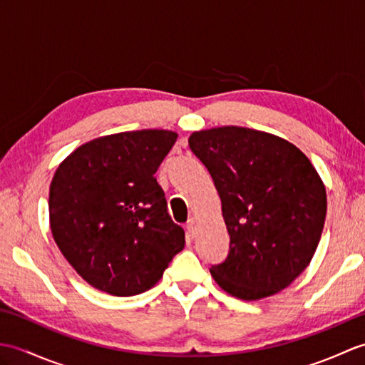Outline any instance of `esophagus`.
<instances>
[{
  "label": "esophagus",
  "instance_id": "1",
  "mask_svg": "<svg viewBox=\"0 0 365 365\" xmlns=\"http://www.w3.org/2000/svg\"><path fill=\"white\" fill-rule=\"evenodd\" d=\"M187 234H188V238H195V235H196V221L195 220H188Z\"/></svg>",
  "mask_w": 365,
  "mask_h": 365
}]
</instances>
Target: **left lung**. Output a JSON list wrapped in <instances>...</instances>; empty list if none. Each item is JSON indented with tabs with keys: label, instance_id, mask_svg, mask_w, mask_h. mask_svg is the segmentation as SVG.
<instances>
[{
	"label": "left lung",
	"instance_id": "obj_1",
	"mask_svg": "<svg viewBox=\"0 0 365 365\" xmlns=\"http://www.w3.org/2000/svg\"><path fill=\"white\" fill-rule=\"evenodd\" d=\"M190 149L210 173L230 237L210 273L240 299L289 287L312 260L327 218V190L298 147L243 127L195 131Z\"/></svg>",
	"mask_w": 365,
	"mask_h": 365
}]
</instances>
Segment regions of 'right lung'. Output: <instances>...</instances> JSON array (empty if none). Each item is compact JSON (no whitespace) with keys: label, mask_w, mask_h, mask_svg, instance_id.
<instances>
[{"label":"right lung","mask_w":365,"mask_h":365,"mask_svg":"<svg viewBox=\"0 0 365 365\" xmlns=\"http://www.w3.org/2000/svg\"><path fill=\"white\" fill-rule=\"evenodd\" d=\"M177 141L168 130L97 138L61 163L50 185L54 242L84 281L114 297L152 289L185 246L158 185Z\"/></svg>","instance_id":"right-lung-1"}]
</instances>
